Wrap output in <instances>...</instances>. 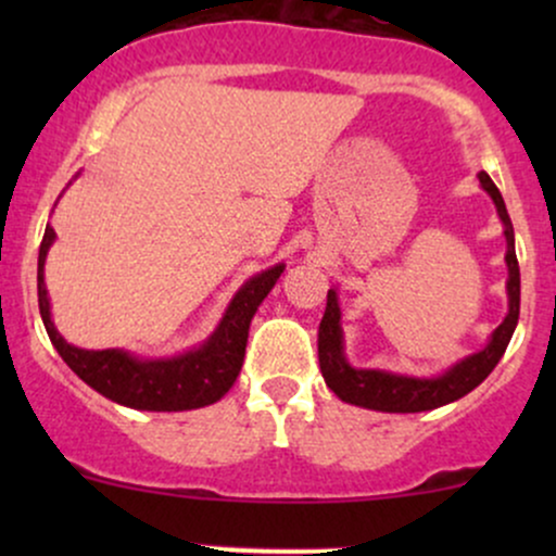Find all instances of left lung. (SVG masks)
<instances>
[{
    "instance_id": "left-lung-1",
    "label": "left lung",
    "mask_w": 556,
    "mask_h": 556,
    "mask_svg": "<svg viewBox=\"0 0 556 556\" xmlns=\"http://www.w3.org/2000/svg\"><path fill=\"white\" fill-rule=\"evenodd\" d=\"M483 190L494 198L496 212L504 222V238H507V295H509V314L494 331L491 342L481 353L470 355L463 363H457L452 371H446L439 379H410V376L384 374V371H366V368H350L342 355V329H340V305H337V292H327V311H324L321 327H318V366H321L324 381L337 397L350 402V405L371 407V410L384 413H420L433 410V407L446 405L465 397L470 389L481 384L486 376L494 371V366L507 350L513 331L518 327L520 316V266L515 256V235L513 222H509L507 206H504L502 193L491 182L486 172L478 175Z\"/></svg>"
}]
</instances>
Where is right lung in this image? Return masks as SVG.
<instances>
[{
    "label": "right lung",
    "mask_w": 556,
    "mask_h": 556,
    "mask_svg": "<svg viewBox=\"0 0 556 556\" xmlns=\"http://www.w3.org/2000/svg\"><path fill=\"white\" fill-rule=\"evenodd\" d=\"M52 240L54 229L47 227L41 248H38V311H41L49 340L62 355V361L88 387L119 405L138 407V410H193V407L212 405L225 397L238 379L242 358H245L251 318L285 269L279 264L245 282L229 303L219 329L203 348L175 361L143 363L130 358L127 353H119V350H80L62 340L60 331L54 329L52 316H49L47 285H43V261H47Z\"/></svg>",
    "instance_id": "1"
}]
</instances>
